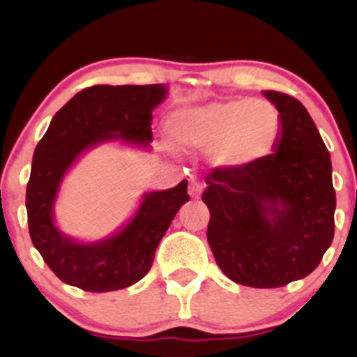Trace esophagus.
I'll return each mask as SVG.
<instances>
[{
    "label": "esophagus",
    "instance_id": "esophagus-1",
    "mask_svg": "<svg viewBox=\"0 0 357 357\" xmlns=\"http://www.w3.org/2000/svg\"><path fill=\"white\" fill-rule=\"evenodd\" d=\"M203 191V183L199 181V179L196 178H191L190 179V186H188V192L191 195V198H199V195H202Z\"/></svg>",
    "mask_w": 357,
    "mask_h": 357
}]
</instances>
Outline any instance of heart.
I'll return each instance as SVG.
<instances>
[{"mask_svg": "<svg viewBox=\"0 0 357 357\" xmlns=\"http://www.w3.org/2000/svg\"><path fill=\"white\" fill-rule=\"evenodd\" d=\"M179 146L213 149L216 165L243 167L261 161L282 136V116L272 102L240 99L181 109L171 121Z\"/></svg>", "mask_w": 357, "mask_h": 357, "instance_id": "heart-1", "label": "heart"}]
</instances>
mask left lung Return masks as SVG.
Wrapping results in <instances>:
<instances>
[{"mask_svg":"<svg viewBox=\"0 0 357 357\" xmlns=\"http://www.w3.org/2000/svg\"><path fill=\"white\" fill-rule=\"evenodd\" d=\"M282 116L275 153L206 176L208 243L230 280L275 289L314 272L334 238L331 155L304 105L267 90Z\"/></svg>","mask_w":357,"mask_h":357,"instance_id":"obj_1","label":"left lung"}]
</instances>
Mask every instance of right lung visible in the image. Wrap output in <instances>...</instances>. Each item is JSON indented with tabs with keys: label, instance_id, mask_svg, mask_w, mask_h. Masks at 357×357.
Wrapping results in <instances>:
<instances>
[{
	"label": "right lung",
	"instance_id": "obj_1",
	"mask_svg": "<svg viewBox=\"0 0 357 357\" xmlns=\"http://www.w3.org/2000/svg\"><path fill=\"white\" fill-rule=\"evenodd\" d=\"M166 87L92 85L80 90L52 119L35 147L26 184L28 230L45 264L65 284L87 292H112L136 284L153 267L159 241L179 208L190 202L184 179L166 191L144 196L134 220L112 238L80 245L53 225V202L65 171L82 151L109 139L149 144L153 109Z\"/></svg>",
	"mask_w": 357,
	"mask_h": 357
}]
</instances>
